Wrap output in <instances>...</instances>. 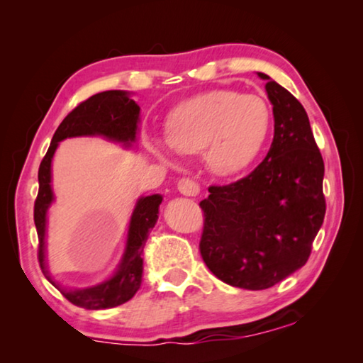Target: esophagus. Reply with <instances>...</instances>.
I'll return each mask as SVG.
<instances>
[{"instance_id": "1", "label": "esophagus", "mask_w": 363, "mask_h": 363, "mask_svg": "<svg viewBox=\"0 0 363 363\" xmlns=\"http://www.w3.org/2000/svg\"><path fill=\"white\" fill-rule=\"evenodd\" d=\"M177 190L186 196H196L200 192V187L199 184L194 179H190V177H182V179L177 182Z\"/></svg>"}]
</instances>
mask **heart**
<instances>
[{
	"instance_id": "b5f03b06",
	"label": "heart",
	"mask_w": 363,
	"mask_h": 363,
	"mask_svg": "<svg viewBox=\"0 0 363 363\" xmlns=\"http://www.w3.org/2000/svg\"><path fill=\"white\" fill-rule=\"evenodd\" d=\"M270 125L272 113L262 97L218 89L174 108L167 123V139L150 138L149 145L167 163H173V150L182 155L203 152L214 174L230 176L257 157Z\"/></svg>"
}]
</instances>
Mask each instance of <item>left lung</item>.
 Listing matches in <instances>:
<instances>
[{
    "label": "left lung",
    "instance_id": "1",
    "mask_svg": "<svg viewBox=\"0 0 363 363\" xmlns=\"http://www.w3.org/2000/svg\"><path fill=\"white\" fill-rule=\"evenodd\" d=\"M266 79L274 140L266 158L200 201V255L219 280L266 290L296 272L311 256L325 218L323 158L304 107L284 86Z\"/></svg>",
    "mask_w": 363,
    "mask_h": 363
}]
</instances>
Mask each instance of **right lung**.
Returning a JSON list of instances; mask_svg holds the SVG:
<instances>
[{"mask_svg": "<svg viewBox=\"0 0 363 363\" xmlns=\"http://www.w3.org/2000/svg\"><path fill=\"white\" fill-rule=\"evenodd\" d=\"M139 106L125 91H104L91 96L89 99L79 102L72 112L65 116L54 133L51 145L41 160L38 169V196L35 200L33 219L38 232V261L43 274L62 291L72 304L83 309H110L126 301H130L139 290L143 281V251L149 235L158 219V206L162 203V195L143 196L138 200L130 220L128 242L125 255L112 279L101 285L84 288V290L67 291L62 290L48 274L45 264V233L46 213L52 203L54 195L51 189V162L60 140L75 136H104L118 143L130 145L136 139L139 123Z\"/></svg>", "mask_w": 363, "mask_h": 363, "instance_id": "obj_1", "label": "right lung"}]
</instances>
